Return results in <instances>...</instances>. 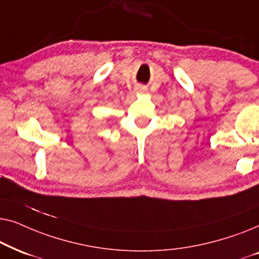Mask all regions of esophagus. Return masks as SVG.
<instances>
[{
  "label": "esophagus",
  "instance_id": "obj_1",
  "mask_svg": "<svg viewBox=\"0 0 259 259\" xmlns=\"http://www.w3.org/2000/svg\"><path fill=\"white\" fill-rule=\"evenodd\" d=\"M137 91H138V92H145L146 90H145L144 87H138V88H137Z\"/></svg>",
  "mask_w": 259,
  "mask_h": 259
}]
</instances>
